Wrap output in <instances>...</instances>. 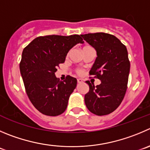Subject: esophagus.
Masks as SVG:
<instances>
[{"instance_id": "obj_1", "label": "esophagus", "mask_w": 150, "mask_h": 150, "mask_svg": "<svg viewBox=\"0 0 150 150\" xmlns=\"http://www.w3.org/2000/svg\"><path fill=\"white\" fill-rule=\"evenodd\" d=\"M82 82H83V80H82V79H77V82H78V83H82Z\"/></svg>"}]
</instances>
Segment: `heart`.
I'll use <instances>...</instances> for the list:
<instances>
[{"label": "heart", "instance_id": "b5f03b06", "mask_svg": "<svg viewBox=\"0 0 150 150\" xmlns=\"http://www.w3.org/2000/svg\"><path fill=\"white\" fill-rule=\"evenodd\" d=\"M88 47H91V46H88V45H87V46L84 47L83 49H85V48H88ZM75 72H76V74H77V75H79V76H82V74H84V71L82 69H81V68H76V69L75 70Z\"/></svg>", "mask_w": 150, "mask_h": 150}]
</instances>
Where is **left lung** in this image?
<instances>
[{
  "instance_id": "1",
  "label": "left lung",
  "mask_w": 150,
  "mask_h": 150,
  "mask_svg": "<svg viewBox=\"0 0 150 150\" xmlns=\"http://www.w3.org/2000/svg\"><path fill=\"white\" fill-rule=\"evenodd\" d=\"M96 51L97 57L90 71L91 78L101 80L95 86L90 81L85 103L92 113L105 115L120 105L127 88L130 62L126 46L116 37L103 32L81 35Z\"/></svg>"
}]
</instances>
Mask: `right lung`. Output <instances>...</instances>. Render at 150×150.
Returning a JSON list of instances; mask_svg holds the SVG:
<instances>
[{
	"instance_id": "right-lung-1",
	"label": "right lung",
	"mask_w": 150,
	"mask_h": 150,
	"mask_svg": "<svg viewBox=\"0 0 150 150\" xmlns=\"http://www.w3.org/2000/svg\"><path fill=\"white\" fill-rule=\"evenodd\" d=\"M79 42H84L79 35H46L35 38L23 51L20 71L25 92L41 113L56 116L66 110L77 80L67 76L62 82L55 72L65 62L69 50Z\"/></svg>"
}]
</instances>
